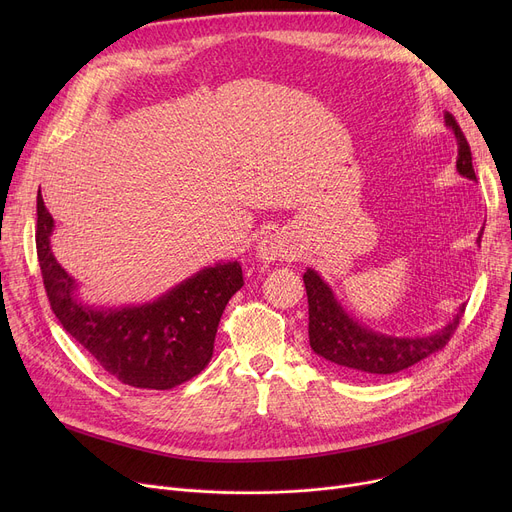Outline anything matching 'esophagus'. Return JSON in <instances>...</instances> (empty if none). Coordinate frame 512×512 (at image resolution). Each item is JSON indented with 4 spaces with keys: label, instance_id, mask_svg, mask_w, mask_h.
Instances as JSON below:
<instances>
[{
    "label": "esophagus",
    "instance_id": "1",
    "mask_svg": "<svg viewBox=\"0 0 512 512\" xmlns=\"http://www.w3.org/2000/svg\"><path fill=\"white\" fill-rule=\"evenodd\" d=\"M257 255L263 261H278L290 255V242L282 232H272L259 240L257 245Z\"/></svg>",
    "mask_w": 512,
    "mask_h": 512
}]
</instances>
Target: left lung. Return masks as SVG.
Segmentation results:
<instances>
[{
	"label": "left lung",
	"mask_w": 512,
	"mask_h": 512,
	"mask_svg": "<svg viewBox=\"0 0 512 512\" xmlns=\"http://www.w3.org/2000/svg\"><path fill=\"white\" fill-rule=\"evenodd\" d=\"M446 126L452 128L459 157H456V170L461 176L475 180L471 147L465 134L452 114L444 116ZM481 242V236L477 238ZM309 301V344L313 353L330 361L344 373L357 375V378H373V375H390L407 369L421 359L434 355L446 346L450 336L459 326L465 305L454 315L452 321L429 336H390L373 332L348 315L336 301L332 288L321 280L315 270L303 276Z\"/></svg>",
	"instance_id": "1"
}]
</instances>
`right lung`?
<instances>
[{
	"instance_id": "1",
	"label": "right lung",
	"mask_w": 512,
	"mask_h": 512,
	"mask_svg": "<svg viewBox=\"0 0 512 512\" xmlns=\"http://www.w3.org/2000/svg\"><path fill=\"white\" fill-rule=\"evenodd\" d=\"M51 232L39 191L35 238L51 311L107 373L132 388L170 390L205 369L220 317L245 284L238 261L205 267L153 303L97 309L78 301V284L51 253Z\"/></svg>"
}]
</instances>
